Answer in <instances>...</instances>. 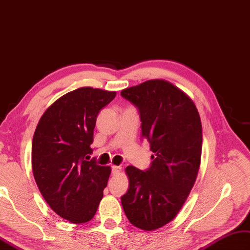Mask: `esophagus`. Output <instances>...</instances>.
<instances>
[{"instance_id": "obj_1", "label": "esophagus", "mask_w": 250, "mask_h": 250, "mask_svg": "<svg viewBox=\"0 0 250 250\" xmlns=\"http://www.w3.org/2000/svg\"><path fill=\"white\" fill-rule=\"evenodd\" d=\"M121 167L120 166H112V174H118L120 173Z\"/></svg>"}]
</instances>
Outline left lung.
I'll return each mask as SVG.
<instances>
[{
	"label": "left lung",
	"instance_id": "obj_1",
	"mask_svg": "<svg viewBox=\"0 0 250 250\" xmlns=\"http://www.w3.org/2000/svg\"><path fill=\"white\" fill-rule=\"evenodd\" d=\"M120 95L137 108L142 138L154 153L146 170L127 166L129 189L121 196L134 226L154 230L175 217L195 183L202 155V124L188 96L165 80H149Z\"/></svg>",
	"mask_w": 250,
	"mask_h": 250
}]
</instances>
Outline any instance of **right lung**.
Instances as JSON below:
<instances>
[{
    "instance_id": "obj_1",
    "label": "right lung",
    "mask_w": 250,
    "mask_h": 250,
    "mask_svg": "<svg viewBox=\"0 0 250 250\" xmlns=\"http://www.w3.org/2000/svg\"><path fill=\"white\" fill-rule=\"evenodd\" d=\"M115 96L92 87L63 95L43 114L34 134L37 186L57 214L75 224L93 219L111 174L110 167L87 159L97 115Z\"/></svg>"
}]
</instances>
